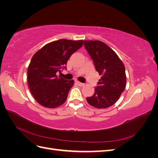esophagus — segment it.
Returning <instances> with one entry per match:
<instances>
[{
  "mask_svg": "<svg viewBox=\"0 0 158 158\" xmlns=\"http://www.w3.org/2000/svg\"><path fill=\"white\" fill-rule=\"evenodd\" d=\"M76 84H77L79 85V86H83V85H84V83L78 82V81H76Z\"/></svg>",
  "mask_w": 158,
  "mask_h": 158,
  "instance_id": "esophagus-1",
  "label": "esophagus"
}]
</instances>
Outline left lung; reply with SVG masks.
Wrapping results in <instances>:
<instances>
[{
	"instance_id": "8db88e82",
	"label": "left lung",
	"mask_w": 158,
	"mask_h": 158,
	"mask_svg": "<svg viewBox=\"0 0 158 158\" xmlns=\"http://www.w3.org/2000/svg\"><path fill=\"white\" fill-rule=\"evenodd\" d=\"M84 45L95 70L102 76L94 95L86 98L87 102L98 109L111 107L126 87L125 65L115 52L101 41H84Z\"/></svg>"
}]
</instances>
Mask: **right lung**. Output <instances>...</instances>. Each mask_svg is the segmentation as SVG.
<instances>
[{
	"instance_id": "add662e5",
	"label": "right lung",
	"mask_w": 158,
	"mask_h": 158,
	"mask_svg": "<svg viewBox=\"0 0 158 158\" xmlns=\"http://www.w3.org/2000/svg\"><path fill=\"white\" fill-rule=\"evenodd\" d=\"M83 45V40H59L47 44L33 55L27 69V84L33 98L42 106L55 108L66 100L74 80L58 77L66 69L69 59Z\"/></svg>"
}]
</instances>
